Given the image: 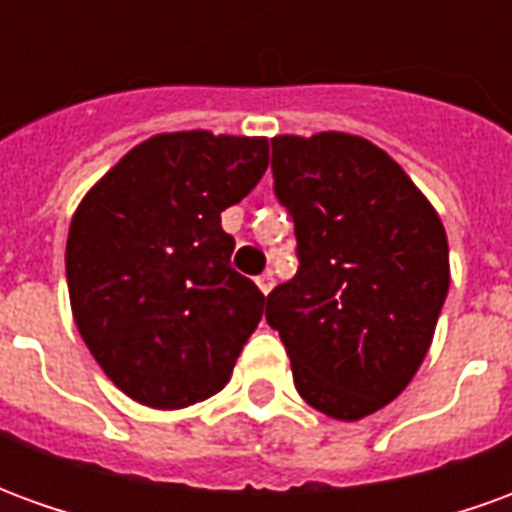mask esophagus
Here are the masks:
<instances>
[{
	"mask_svg": "<svg viewBox=\"0 0 512 512\" xmlns=\"http://www.w3.org/2000/svg\"><path fill=\"white\" fill-rule=\"evenodd\" d=\"M255 282H257V288H260V293H263V296H268V293L274 290V274H271V271H266V274H260V277H257Z\"/></svg>",
	"mask_w": 512,
	"mask_h": 512,
	"instance_id": "esophagus-1",
	"label": "esophagus"
}]
</instances>
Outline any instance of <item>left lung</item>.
Listing matches in <instances>:
<instances>
[{
    "mask_svg": "<svg viewBox=\"0 0 512 512\" xmlns=\"http://www.w3.org/2000/svg\"><path fill=\"white\" fill-rule=\"evenodd\" d=\"M274 194L296 224V277L266 299L299 395L354 422L392 403L428 354L450 288L439 213L362 136L271 139Z\"/></svg>",
    "mask_w": 512,
    "mask_h": 512,
    "instance_id": "obj_1",
    "label": "left lung"
}]
</instances>
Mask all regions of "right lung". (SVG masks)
Here are the masks:
<instances>
[{"label": "right lung", "instance_id": "1", "mask_svg": "<svg viewBox=\"0 0 512 512\" xmlns=\"http://www.w3.org/2000/svg\"><path fill=\"white\" fill-rule=\"evenodd\" d=\"M266 167V136L156 134L79 202L65 246L73 321L136 403L186 408L233 376L266 296L230 266L222 211Z\"/></svg>", "mask_w": 512, "mask_h": 512}]
</instances>
